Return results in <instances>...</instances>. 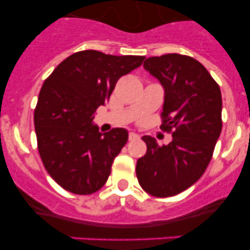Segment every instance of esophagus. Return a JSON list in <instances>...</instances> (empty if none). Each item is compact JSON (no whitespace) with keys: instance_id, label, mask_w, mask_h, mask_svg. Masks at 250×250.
<instances>
[{"instance_id":"1","label":"esophagus","mask_w":250,"mask_h":250,"mask_svg":"<svg viewBox=\"0 0 250 250\" xmlns=\"http://www.w3.org/2000/svg\"><path fill=\"white\" fill-rule=\"evenodd\" d=\"M128 139H129V141H137V139H139V136L137 134V133L130 132L129 136H128Z\"/></svg>"}]
</instances>
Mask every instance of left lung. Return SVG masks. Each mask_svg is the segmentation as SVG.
<instances>
[{
    "mask_svg": "<svg viewBox=\"0 0 250 250\" xmlns=\"http://www.w3.org/2000/svg\"><path fill=\"white\" fill-rule=\"evenodd\" d=\"M143 66L164 87L160 128L172 141L160 146L142 138L146 153L137 162V178L149 195L169 197L192 186L208 167L222 130V96L206 67L188 55L151 57Z\"/></svg>",
    "mask_w": 250,
    "mask_h": 250,
    "instance_id": "1",
    "label": "left lung"
}]
</instances>
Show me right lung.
Returning <instances> with one entry per match:
<instances>
[{"instance_id":"obj_1","label":"right lung","mask_w":250,"mask_h":250,"mask_svg":"<svg viewBox=\"0 0 250 250\" xmlns=\"http://www.w3.org/2000/svg\"><path fill=\"white\" fill-rule=\"evenodd\" d=\"M144 59L78 51L44 81L34 109L38 151L49 175L69 192L90 195L106 184L128 132L113 128L102 134L93 114L108 101L118 79Z\"/></svg>"}]
</instances>
